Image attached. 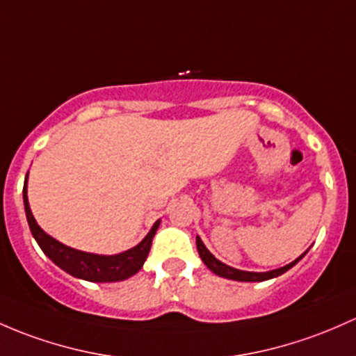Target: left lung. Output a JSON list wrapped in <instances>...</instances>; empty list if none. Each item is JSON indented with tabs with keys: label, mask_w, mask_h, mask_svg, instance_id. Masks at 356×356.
<instances>
[{
	"label": "left lung",
	"mask_w": 356,
	"mask_h": 356,
	"mask_svg": "<svg viewBox=\"0 0 356 356\" xmlns=\"http://www.w3.org/2000/svg\"><path fill=\"white\" fill-rule=\"evenodd\" d=\"M196 245H197V252H200L203 263L207 264V266L211 269L215 275L223 276V278H228V280H235V282H264V280L276 278V276L283 275V273L288 271V269L293 266V264H297L298 261L302 259V256H300L298 259H295L293 263L286 264V266H283L280 269H273V271H268V273H250V271H241V269L230 268V266H227V264L220 263V261L216 259L211 252H209L207 247H204V244L201 242L200 237H196Z\"/></svg>",
	"instance_id": "8db88e82"
}]
</instances>
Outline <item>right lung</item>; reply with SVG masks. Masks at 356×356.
Wrapping results in <instances>:
<instances>
[{
    "instance_id": "right-lung-1",
    "label": "right lung",
    "mask_w": 356,
    "mask_h": 356,
    "mask_svg": "<svg viewBox=\"0 0 356 356\" xmlns=\"http://www.w3.org/2000/svg\"><path fill=\"white\" fill-rule=\"evenodd\" d=\"M24 204L25 213H27V222L32 232L33 238L37 241L40 249L44 250L47 257L59 268L65 269L74 278L87 280V282L107 283V282H121V280L129 278L134 273H138L147 261V256L152 247L153 235L156 234L160 222H155L152 230L148 232L147 237L133 249L126 252L115 254V256H99V254L81 252V250L71 249V247L61 244L56 238L49 237L46 232L37 225L32 211H30L27 200V179L24 184Z\"/></svg>"
}]
</instances>
